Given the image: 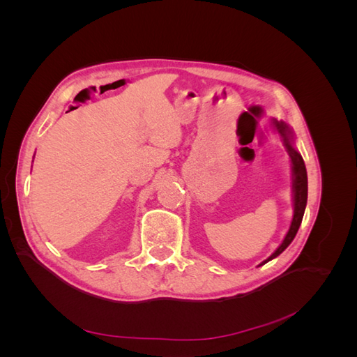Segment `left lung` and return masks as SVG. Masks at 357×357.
Returning <instances> with one entry per match:
<instances>
[{
    "label": "left lung",
    "mask_w": 357,
    "mask_h": 357,
    "mask_svg": "<svg viewBox=\"0 0 357 357\" xmlns=\"http://www.w3.org/2000/svg\"><path fill=\"white\" fill-rule=\"evenodd\" d=\"M274 125L277 128V131L282 135L284 146L287 149V153L291 160V174H294V185H291V189H294V219H291L290 228L284 236L283 243L280 244L277 250L269 256L266 261H264L261 265L266 264L271 259L277 257L280 253H283L287 245L294 241L295 235L299 229L302 218H304V211H305V205H307V195H308V181H307V169L305 164L302 156L296 152V149L294 147V139H291V131L290 128L283 122V121H274Z\"/></svg>",
    "instance_id": "obj_1"
}]
</instances>
